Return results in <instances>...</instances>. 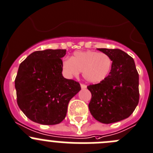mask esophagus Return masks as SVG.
Instances as JSON below:
<instances>
[{"mask_svg":"<svg viewBox=\"0 0 153 153\" xmlns=\"http://www.w3.org/2000/svg\"><path fill=\"white\" fill-rule=\"evenodd\" d=\"M81 89H86V88H87V85H83V84H81Z\"/></svg>","mask_w":153,"mask_h":153,"instance_id":"obj_1","label":"esophagus"}]
</instances>
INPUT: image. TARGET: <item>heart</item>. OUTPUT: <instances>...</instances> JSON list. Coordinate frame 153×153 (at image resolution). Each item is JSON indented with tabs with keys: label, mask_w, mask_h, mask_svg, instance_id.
<instances>
[{
	"label": "heart",
	"mask_w": 153,
	"mask_h": 153,
	"mask_svg": "<svg viewBox=\"0 0 153 153\" xmlns=\"http://www.w3.org/2000/svg\"><path fill=\"white\" fill-rule=\"evenodd\" d=\"M62 67L68 77H77L80 72H82L86 81L96 84L105 80L109 75L112 68V59L102 53L76 51L71 59L62 61Z\"/></svg>",
	"instance_id": "b5f03b06"
}]
</instances>
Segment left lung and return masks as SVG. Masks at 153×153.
I'll list each match as a JSON object with an SVG mask.
<instances>
[{"label":"left lung","instance_id":"obj_1","mask_svg":"<svg viewBox=\"0 0 153 153\" xmlns=\"http://www.w3.org/2000/svg\"><path fill=\"white\" fill-rule=\"evenodd\" d=\"M112 61L105 80L89 85V110L98 122L110 124L128 118L139 102V75L134 60L119 49L98 48Z\"/></svg>","mask_w":153,"mask_h":153}]
</instances>
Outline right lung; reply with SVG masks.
I'll list each match as a JSON object with an SVG mask.
<instances>
[{
	"label": "right lung",
	"mask_w": 153,
	"mask_h": 153,
	"mask_svg": "<svg viewBox=\"0 0 153 153\" xmlns=\"http://www.w3.org/2000/svg\"><path fill=\"white\" fill-rule=\"evenodd\" d=\"M66 50L33 52L19 65L15 79L17 104L32 122L57 125L65 118L70 100L79 83L62 76V58Z\"/></svg>",
	"instance_id": "1"
}]
</instances>
